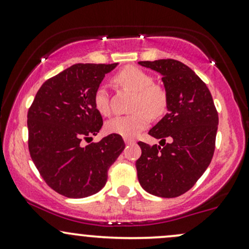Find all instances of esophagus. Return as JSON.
Segmentation results:
<instances>
[{"instance_id":"1","label":"esophagus","mask_w":249,"mask_h":249,"mask_svg":"<svg viewBox=\"0 0 249 249\" xmlns=\"http://www.w3.org/2000/svg\"><path fill=\"white\" fill-rule=\"evenodd\" d=\"M124 142L126 145H131V143H134L133 139H130V138H124Z\"/></svg>"}]
</instances>
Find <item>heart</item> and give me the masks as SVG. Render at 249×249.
<instances>
[{
    "instance_id": "1",
    "label": "heart",
    "mask_w": 249,
    "mask_h": 249,
    "mask_svg": "<svg viewBox=\"0 0 249 249\" xmlns=\"http://www.w3.org/2000/svg\"><path fill=\"white\" fill-rule=\"evenodd\" d=\"M116 85L134 92L131 109L134 112L116 117L107 123L109 133L119 134L124 138H134L145 130L151 123V117L159 118L168 109L169 95L166 87L153 82V76L136 66H126L113 76ZM94 106L103 116L111 115V106L107 92L98 87L94 94Z\"/></svg>"
}]
</instances>
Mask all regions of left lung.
I'll list each match as a JSON object with an SVG mask.
<instances>
[{
    "mask_svg": "<svg viewBox=\"0 0 249 249\" xmlns=\"http://www.w3.org/2000/svg\"><path fill=\"white\" fill-rule=\"evenodd\" d=\"M139 64L162 75L169 104L167 115L148 132L161 139L162 147L138 142L142 148L136 162L138 179L147 193L173 198L190 190L210 164L218 111L209 88L187 65L174 59Z\"/></svg>",
    "mask_w": 249,
    "mask_h": 249,
    "instance_id": "8db88e82",
    "label": "left lung"
}]
</instances>
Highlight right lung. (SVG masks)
<instances>
[{"mask_svg": "<svg viewBox=\"0 0 249 249\" xmlns=\"http://www.w3.org/2000/svg\"><path fill=\"white\" fill-rule=\"evenodd\" d=\"M117 64H75L43 83L28 111L29 152L50 188L70 198L98 193L125 143L109 134L86 147L103 119L94 94Z\"/></svg>", "mask_w": 249, "mask_h": 249, "instance_id": "obj_1", "label": "right lung"}]
</instances>
